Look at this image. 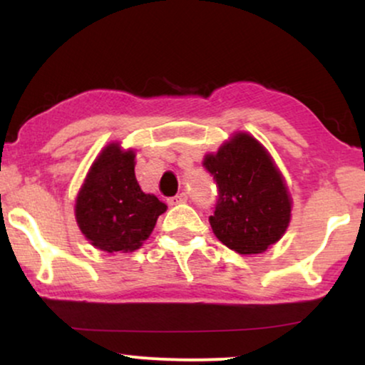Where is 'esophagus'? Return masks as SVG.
Here are the masks:
<instances>
[{"label": "esophagus", "instance_id": "obj_1", "mask_svg": "<svg viewBox=\"0 0 365 365\" xmlns=\"http://www.w3.org/2000/svg\"><path fill=\"white\" fill-rule=\"evenodd\" d=\"M186 201H187V194L181 192V194H178V196L169 197L168 204H169V206H176V204H181V202H186Z\"/></svg>", "mask_w": 365, "mask_h": 365}]
</instances>
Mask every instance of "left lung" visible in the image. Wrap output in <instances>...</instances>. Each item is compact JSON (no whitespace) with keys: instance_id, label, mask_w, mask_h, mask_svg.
Instances as JSON below:
<instances>
[{"instance_id":"8db88e82","label":"left lung","mask_w":365,"mask_h":365,"mask_svg":"<svg viewBox=\"0 0 365 365\" xmlns=\"http://www.w3.org/2000/svg\"><path fill=\"white\" fill-rule=\"evenodd\" d=\"M202 166L217 186L209 222L224 246L239 254H259L282 237L291 221V197L256 139L236 134L216 154H207Z\"/></svg>"}]
</instances>
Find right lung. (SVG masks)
Wrapping results in <instances>:
<instances>
[{
    "instance_id": "obj_1",
    "label": "right lung",
    "mask_w": 365,
    "mask_h": 365,
    "mask_svg": "<svg viewBox=\"0 0 365 365\" xmlns=\"http://www.w3.org/2000/svg\"><path fill=\"white\" fill-rule=\"evenodd\" d=\"M166 204L144 194L134 174V153L118 144L103 149L76 199V221L94 247L133 252L143 246Z\"/></svg>"
}]
</instances>
